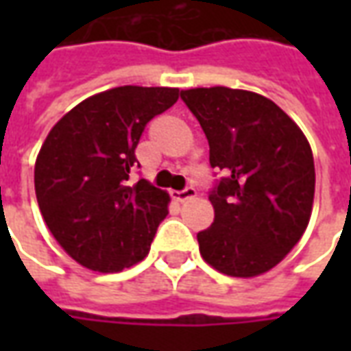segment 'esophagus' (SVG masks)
<instances>
[{
	"label": "esophagus",
	"mask_w": 351,
	"mask_h": 351,
	"mask_svg": "<svg viewBox=\"0 0 351 351\" xmlns=\"http://www.w3.org/2000/svg\"><path fill=\"white\" fill-rule=\"evenodd\" d=\"M171 197L178 201V203H184V201H188V199L195 197V190L193 188H186L182 191H171Z\"/></svg>",
	"instance_id": "esophagus-1"
}]
</instances>
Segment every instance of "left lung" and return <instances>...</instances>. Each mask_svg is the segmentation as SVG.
Masks as SVG:
<instances>
[{
	"mask_svg": "<svg viewBox=\"0 0 351 351\" xmlns=\"http://www.w3.org/2000/svg\"><path fill=\"white\" fill-rule=\"evenodd\" d=\"M223 178L208 195L213 226L199 252L221 274L254 278L286 258L312 214L316 171L308 138L265 95L213 86L182 90Z\"/></svg>",
	"mask_w": 351,
	"mask_h": 351,
	"instance_id": "obj_1",
	"label": "left lung"
}]
</instances>
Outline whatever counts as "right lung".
Here are the masks:
<instances>
[{
  "label": "right lung",
  "instance_id": "right-lung-1",
  "mask_svg": "<svg viewBox=\"0 0 351 351\" xmlns=\"http://www.w3.org/2000/svg\"><path fill=\"white\" fill-rule=\"evenodd\" d=\"M178 95V88H110L80 101L45 138L35 160L43 220L90 271L120 272L148 256L171 197L148 180H128L145 125Z\"/></svg>",
  "mask_w": 351,
  "mask_h": 351
}]
</instances>
